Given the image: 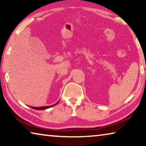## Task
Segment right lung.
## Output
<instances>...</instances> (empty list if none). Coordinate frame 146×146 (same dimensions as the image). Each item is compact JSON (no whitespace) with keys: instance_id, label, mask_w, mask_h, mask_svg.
<instances>
[{"instance_id":"add662e5","label":"right lung","mask_w":146,"mask_h":146,"mask_svg":"<svg viewBox=\"0 0 146 146\" xmlns=\"http://www.w3.org/2000/svg\"><path fill=\"white\" fill-rule=\"evenodd\" d=\"M58 101L56 104L53 105H51V106H42V107H32V106H30V108L34 109V110H46V109H48L51 107H53V106L56 105L58 104Z\"/></svg>"}]
</instances>
